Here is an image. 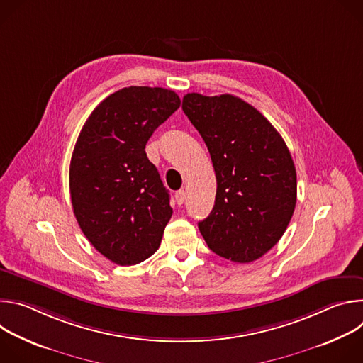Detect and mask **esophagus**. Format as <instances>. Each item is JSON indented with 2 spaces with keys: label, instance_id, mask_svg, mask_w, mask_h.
<instances>
[{
  "label": "esophagus",
  "instance_id": "1",
  "mask_svg": "<svg viewBox=\"0 0 363 363\" xmlns=\"http://www.w3.org/2000/svg\"><path fill=\"white\" fill-rule=\"evenodd\" d=\"M185 199H186V194L184 189H179L175 192V201L178 205H182L185 202Z\"/></svg>",
  "mask_w": 363,
  "mask_h": 363
}]
</instances>
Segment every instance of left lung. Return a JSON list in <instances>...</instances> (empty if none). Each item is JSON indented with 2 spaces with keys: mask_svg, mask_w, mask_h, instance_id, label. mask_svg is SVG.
I'll use <instances>...</instances> for the list:
<instances>
[{
  "mask_svg": "<svg viewBox=\"0 0 363 363\" xmlns=\"http://www.w3.org/2000/svg\"><path fill=\"white\" fill-rule=\"evenodd\" d=\"M182 111L208 147L217 177L214 208L198 228L220 257L251 263L279 242L294 213L289 147L260 112L233 94L188 93Z\"/></svg>",
  "mask_w": 363,
  "mask_h": 363,
  "instance_id": "8db88e82",
  "label": "left lung"
}]
</instances>
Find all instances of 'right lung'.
<instances>
[{
  "label": "right lung",
  "instance_id": "1",
  "mask_svg": "<svg viewBox=\"0 0 363 363\" xmlns=\"http://www.w3.org/2000/svg\"><path fill=\"white\" fill-rule=\"evenodd\" d=\"M179 105L168 89L125 87L91 112L74 145L73 213L90 244L119 266L142 263L157 251L172 217L168 189L145 146Z\"/></svg>",
  "mask_w": 363,
  "mask_h": 363
}]
</instances>
